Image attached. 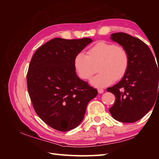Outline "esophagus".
<instances>
[{"label":"esophagus","instance_id":"esophagus-1","mask_svg":"<svg viewBox=\"0 0 159 159\" xmlns=\"http://www.w3.org/2000/svg\"><path fill=\"white\" fill-rule=\"evenodd\" d=\"M98 93H103V91H104V90L103 89H101V88L98 89Z\"/></svg>","mask_w":159,"mask_h":159}]
</instances>
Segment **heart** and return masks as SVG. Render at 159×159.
<instances>
[{"label":"heart","mask_w":159,"mask_h":159,"mask_svg":"<svg viewBox=\"0 0 159 159\" xmlns=\"http://www.w3.org/2000/svg\"><path fill=\"white\" fill-rule=\"evenodd\" d=\"M130 57L123 47L102 41L88 51V55L79 52L74 58V66L80 78L89 80L98 66L99 73L91 80L96 88H104L113 81L121 80L128 71Z\"/></svg>","instance_id":"heart-1"}]
</instances>
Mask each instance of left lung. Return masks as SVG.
<instances>
[{"label": "left lung", "instance_id": "left-lung-1", "mask_svg": "<svg viewBox=\"0 0 159 159\" xmlns=\"http://www.w3.org/2000/svg\"><path fill=\"white\" fill-rule=\"evenodd\" d=\"M111 39L126 49L130 63L122 80L107 89L116 98L109 111L118 121L134 123L151 109L158 98L159 67L148 46L139 38L117 32Z\"/></svg>", "mask_w": 159, "mask_h": 159}]
</instances>
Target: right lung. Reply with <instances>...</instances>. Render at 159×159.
Masks as SVG:
<instances>
[{
	"label": "right lung",
	"instance_id": "right-lung-1",
	"mask_svg": "<svg viewBox=\"0 0 159 159\" xmlns=\"http://www.w3.org/2000/svg\"><path fill=\"white\" fill-rule=\"evenodd\" d=\"M93 40L54 38L33 55L27 73V88L33 107L48 125L68 131L82 121L89 101L98 91L78 78L74 58Z\"/></svg>",
	"mask_w": 159,
	"mask_h": 159
}]
</instances>
